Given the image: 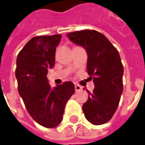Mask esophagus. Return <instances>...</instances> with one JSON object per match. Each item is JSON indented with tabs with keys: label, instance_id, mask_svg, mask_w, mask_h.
<instances>
[{
	"label": "esophagus",
	"instance_id": "34e87169",
	"mask_svg": "<svg viewBox=\"0 0 145 145\" xmlns=\"http://www.w3.org/2000/svg\"><path fill=\"white\" fill-rule=\"evenodd\" d=\"M74 89H75V91H81V89H82V87L80 86V85H74Z\"/></svg>",
	"mask_w": 145,
	"mask_h": 145
}]
</instances>
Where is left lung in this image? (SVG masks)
I'll return each mask as SVG.
<instances>
[{
    "label": "left lung",
    "instance_id": "1",
    "mask_svg": "<svg viewBox=\"0 0 145 145\" xmlns=\"http://www.w3.org/2000/svg\"><path fill=\"white\" fill-rule=\"evenodd\" d=\"M87 53V72L95 88L82 106L86 118L94 125L107 123L115 113L123 90V66L117 48L101 33L82 30L67 34Z\"/></svg>",
    "mask_w": 145,
    "mask_h": 145
}]
</instances>
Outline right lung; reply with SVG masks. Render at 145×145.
I'll use <instances>...</instances> for the list:
<instances>
[{"instance_id":"add662e5","label":"right lung","mask_w":145,"mask_h":145,"mask_svg":"<svg viewBox=\"0 0 145 145\" xmlns=\"http://www.w3.org/2000/svg\"><path fill=\"white\" fill-rule=\"evenodd\" d=\"M61 38V34L34 37L16 58V78L19 95L33 120L48 129L61 123L65 105L74 93L71 81L52 89L47 79L48 71L54 66L56 47Z\"/></svg>"}]
</instances>
